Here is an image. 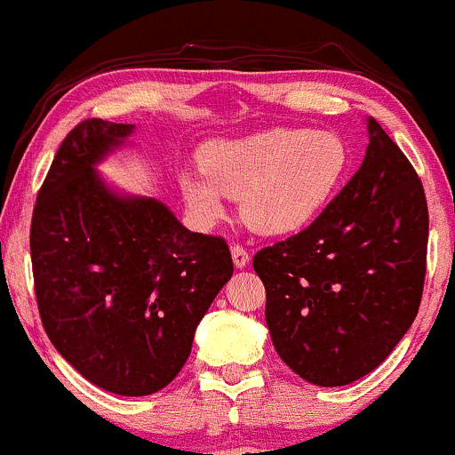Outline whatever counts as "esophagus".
Masks as SVG:
<instances>
[{
    "label": "esophagus",
    "instance_id": "esophagus-1",
    "mask_svg": "<svg viewBox=\"0 0 455 455\" xmlns=\"http://www.w3.org/2000/svg\"><path fill=\"white\" fill-rule=\"evenodd\" d=\"M231 254H233V263H235L237 267H246L248 261H251V254H248L246 248L239 246V243H233Z\"/></svg>",
    "mask_w": 455,
    "mask_h": 455
}]
</instances>
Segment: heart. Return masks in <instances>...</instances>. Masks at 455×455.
I'll list each match as a JSON object with an SVG mask.
<instances>
[{
  "mask_svg": "<svg viewBox=\"0 0 455 455\" xmlns=\"http://www.w3.org/2000/svg\"><path fill=\"white\" fill-rule=\"evenodd\" d=\"M203 172H183V198L203 222L222 218L224 197L239 198L242 218L269 237L296 235L326 212L346 181L347 147L332 132L269 129L222 140L203 151Z\"/></svg>",
  "mask_w": 455,
  "mask_h": 455,
  "instance_id": "heart-1",
  "label": "heart"
}]
</instances>
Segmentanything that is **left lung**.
Returning <instances> with one entry per match:
<instances>
[{
  "label": "left lung",
  "mask_w": 455,
  "mask_h": 455,
  "mask_svg": "<svg viewBox=\"0 0 455 455\" xmlns=\"http://www.w3.org/2000/svg\"><path fill=\"white\" fill-rule=\"evenodd\" d=\"M361 168L298 235L254 254L278 356L317 387L373 371L414 322L427 263L426 192L369 118Z\"/></svg>",
  "instance_id": "left-lung-1"
}]
</instances>
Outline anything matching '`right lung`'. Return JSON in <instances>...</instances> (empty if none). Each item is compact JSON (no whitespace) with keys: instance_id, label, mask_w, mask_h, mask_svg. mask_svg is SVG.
<instances>
[{"instance_id":"add662e5","label":"right lung","mask_w":455,"mask_h":455,"mask_svg":"<svg viewBox=\"0 0 455 455\" xmlns=\"http://www.w3.org/2000/svg\"><path fill=\"white\" fill-rule=\"evenodd\" d=\"M133 124L88 118L68 132L29 228L44 332L86 380L151 395L186 365L194 331L233 276L222 237L192 233L155 198L109 192L94 164Z\"/></svg>"}]
</instances>
